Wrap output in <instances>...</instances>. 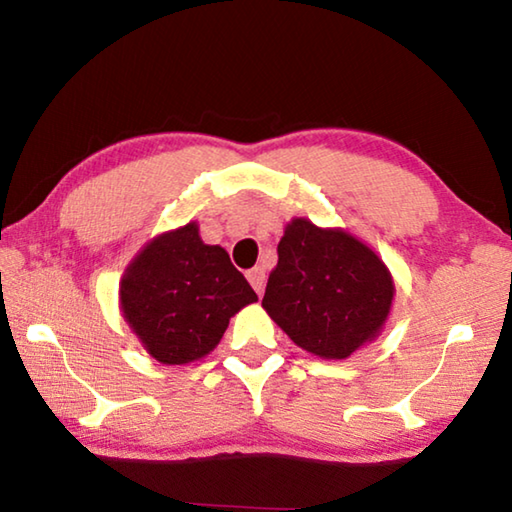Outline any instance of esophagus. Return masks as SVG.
I'll return each instance as SVG.
<instances>
[{
	"instance_id": "obj_1",
	"label": "esophagus",
	"mask_w": 512,
	"mask_h": 512,
	"mask_svg": "<svg viewBox=\"0 0 512 512\" xmlns=\"http://www.w3.org/2000/svg\"><path fill=\"white\" fill-rule=\"evenodd\" d=\"M246 277H248V282L253 284V289L257 291V296H262V293H264V284H266V271H264V266L250 268V271L246 273Z\"/></svg>"
}]
</instances>
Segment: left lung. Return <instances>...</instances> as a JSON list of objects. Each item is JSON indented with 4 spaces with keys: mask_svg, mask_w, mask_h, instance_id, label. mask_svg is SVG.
Returning a JSON list of instances; mask_svg holds the SVG:
<instances>
[{
    "mask_svg": "<svg viewBox=\"0 0 512 512\" xmlns=\"http://www.w3.org/2000/svg\"><path fill=\"white\" fill-rule=\"evenodd\" d=\"M391 302V273L359 239L307 219L287 225L262 307L302 350L350 357L375 339Z\"/></svg>",
    "mask_w": 512,
    "mask_h": 512,
    "instance_id": "obj_1",
    "label": "left lung"
}]
</instances>
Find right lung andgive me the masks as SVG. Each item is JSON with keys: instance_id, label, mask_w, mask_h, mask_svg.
Wrapping results in <instances>:
<instances>
[{"instance_id": "add662e5", "label": "right lung", "mask_w": 512, "mask_h": 512, "mask_svg": "<svg viewBox=\"0 0 512 512\" xmlns=\"http://www.w3.org/2000/svg\"><path fill=\"white\" fill-rule=\"evenodd\" d=\"M121 309L151 357L169 366L205 357L230 318L257 293L221 246H207L196 223L153 239L121 280Z\"/></svg>"}]
</instances>
